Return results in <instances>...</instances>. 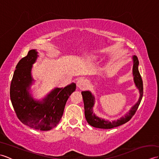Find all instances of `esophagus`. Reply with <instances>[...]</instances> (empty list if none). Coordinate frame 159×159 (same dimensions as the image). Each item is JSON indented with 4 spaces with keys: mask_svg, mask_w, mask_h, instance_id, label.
Listing matches in <instances>:
<instances>
[{
    "mask_svg": "<svg viewBox=\"0 0 159 159\" xmlns=\"http://www.w3.org/2000/svg\"><path fill=\"white\" fill-rule=\"evenodd\" d=\"M76 84L77 87H79V88H80V89H84L86 88V87L87 85V82L85 79H80L79 80H78Z\"/></svg>",
    "mask_w": 159,
    "mask_h": 159,
    "instance_id": "1",
    "label": "esophagus"
}]
</instances>
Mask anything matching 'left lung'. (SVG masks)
<instances>
[{
	"mask_svg": "<svg viewBox=\"0 0 159 159\" xmlns=\"http://www.w3.org/2000/svg\"><path fill=\"white\" fill-rule=\"evenodd\" d=\"M133 73L134 76V81L135 83L137 88L139 89L140 92V98L139 101L131 108L129 113H128L124 117L120 118L117 121H113L112 122L109 121H105L104 120L100 119V118L96 117L94 113H93L92 108L94 104V97L89 91L82 92V96L84 102V108H85V118L89 124L95 128H103V129H110L114 127L121 126L127 121H129L133 116L136 113V111L139 107L140 102L142 99L143 93V80L141 79L140 73L138 70V66H139V60L137 56H133Z\"/></svg>",
	"mask_w": 159,
	"mask_h": 159,
	"instance_id": "8db88e82",
	"label": "left lung"
}]
</instances>
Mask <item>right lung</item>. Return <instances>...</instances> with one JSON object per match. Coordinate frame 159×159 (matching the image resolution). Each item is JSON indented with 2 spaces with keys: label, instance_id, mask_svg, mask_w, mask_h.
<instances>
[{
  "label": "right lung",
  "instance_id": "add662e5",
  "mask_svg": "<svg viewBox=\"0 0 159 159\" xmlns=\"http://www.w3.org/2000/svg\"><path fill=\"white\" fill-rule=\"evenodd\" d=\"M37 57L38 52L31 50L17 64L10 86V98L16 116L22 124L33 129L46 131L59 123L67 100L76 89V84L56 88L42 101H35L28 90L33 80L31 71Z\"/></svg>",
  "mask_w": 159,
  "mask_h": 159
}]
</instances>
